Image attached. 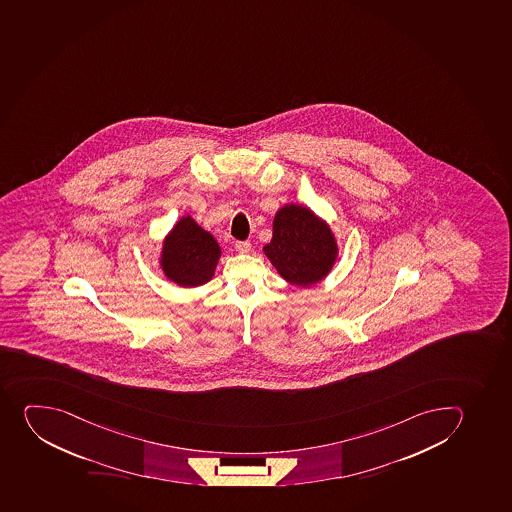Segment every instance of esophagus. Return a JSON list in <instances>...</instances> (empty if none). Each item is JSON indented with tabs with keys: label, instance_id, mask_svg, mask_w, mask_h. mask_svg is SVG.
I'll return each mask as SVG.
<instances>
[{
	"label": "esophagus",
	"instance_id": "esophagus-1",
	"mask_svg": "<svg viewBox=\"0 0 512 512\" xmlns=\"http://www.w3.org/2000/svg\"><path fill=\"white\" fill-rule=\"evenodd\" d=\"M235 250L239 252V254H249L250 250H252V244L247 242V240H242V242H235Z\"/></svg>",
	"mask_w": 512,
	"mask_h": 512
}]
</instances>
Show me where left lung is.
Listing matches in <instances>:
<instances>
[{
  "label": "left lung",
  "mask_w": 512,
  "mask_h": 512,
  "mask_svg": "<svg viewBox=\"0 0 512 512\" xmlns=\"http://www.w3.org/2000/svg\"><path fill=\"white\" fill-rule=\"evenodd\" d=\"M263 252L280 277L295 286L321 282L334 267L338 244L328 224L306 206L286 204L273 219V237Z\"/></svg>",
  "instance_id": "obj_1"
}]
</instances>
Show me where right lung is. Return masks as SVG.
<instances>
[{
    "mask_svg": "<svg viewBox=\"0 0 512 512\" xmlns=\"http://www.w3.org/2000/svg\"><path fill=\"white\" fill-rule=\"evenodd\" d=\"M221 247L191 216H184L166 235L160 265L165 277L183 288L204 285L214 277Z\"/></svg>",
    "mask_w": 512,
    "mask_h": 512,
    "instance_id": "obj_1",
    "label": "right lung"
}]
</instances>
